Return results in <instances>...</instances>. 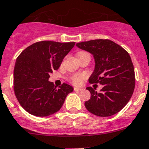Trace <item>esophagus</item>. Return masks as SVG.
Returning a JSON list of instances; mask_svg holds the SVG:
<instances>
[{
  "label": "esophagus",
  "mask_w": 149,
  "mask_h": 149,
  "mask_svg": "<svg viewBox=\"0 0 149 149\" xmlns=\"http://www.w3.org/2000/svg\"><path fill=\"white\" fill-rule=\"evenodd\" d=\"M82 89H83V88H78V87H74V91H81Z\"/></svg>",
  "instance_id": "esophagus-1"
}]
</instances>
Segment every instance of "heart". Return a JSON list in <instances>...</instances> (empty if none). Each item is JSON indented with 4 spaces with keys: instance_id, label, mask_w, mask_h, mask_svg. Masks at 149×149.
I'll return each instance as SVG.
<instances>
[{
    "instance_id": "obj_1",
    "label": "heart",
    "mask_w": 149,
    "mask_h": 149,
    "mask_svg": "<svg viewBox=\"0 0 149 149\" xmlns=\"http://www.w3.org/2000/svg\"><path fill=\"white\" fill-rule=\"evenodd\" d=\"M83 53H85V52H79V55ZM85 78L86 76L84 74H75L71 76V78H70V81L73 84H75V85H80V84H82V82H83L84 79Z\"/></svg>"
}]
</instances>
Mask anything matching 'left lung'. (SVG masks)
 <instances>
[{"instance_id": "1", "label": "left lung", "mask_w": 149, "mask_h": 149, "mask_svg": "<svg viewBox=\"0 0 149 149\" xmlns=\"http://www.w3.org/2000/svg\"><path fill=\"white\" fill-rule=\"evenodd\" d=\"M94 59V69L88 79L91 84L103 86L100 93L87 87L90 100L85 102L88 112L97 116L109 117L118 113L131 98L135 88V71L128 52L109 40H94L76 43Z\"/></svg>"}]
</instances>
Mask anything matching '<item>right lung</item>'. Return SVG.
<instances>
[{
	"mask_svg": "<svg viewBox=\"0 0 149 149\" xmlns=\"http://www.w3.org/2000/svg\"><path fill=\"white\" fill-rule=\"evenodd\" d=\"M75 42L42 41L32 44L19 55L13 70L14 92L22 107L31 115L46 117L60 110L73 91L63 84L58 88L49 81V73L58 70Z\"/></svg>",
	"mask_w": 149,
	"mask_h": 149,
	"instance_id": "right-lung-1",
	"label": "right lung"
}]
</instances>
